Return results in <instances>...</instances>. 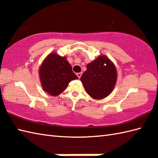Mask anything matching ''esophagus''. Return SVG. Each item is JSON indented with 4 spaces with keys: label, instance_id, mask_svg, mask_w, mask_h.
<instances>
[{
    "label": "esophagus",
    "instance_id": "34e87169",
    "mask_svg": "<svg viewBox=\"0 0 158 158\" xmlns=\"http://www.w3.org/2000/svg\"><path fill=\"white\" fill-rule=\"evenodd\" d=\"M76 75L78 77V78H80V77H81V76H82V73H77Z\"/></svg>",
    "mask_w": 158,
    "mask_h": 158
}]
</instances>
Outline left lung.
I'll list each match as a JSON object with an SVG mask.
<instances>
[{
	"mask_svg": "<svg viewBox=\"0 0 158 158\" xmlns=\"http://www.w3.org/2000/svg\"><path fill=\"white\" fill-rule=\"evenodd\" d=\"M80 80L87 93L94 99L108 96L117 81V70L114 64L105 56L101 55L87 65Z\"/></svg>",
	"mask_w": 158,
	"mask_h": 158,
	"instance_id": "1",
	"label": "left lung"
}]
</instances>
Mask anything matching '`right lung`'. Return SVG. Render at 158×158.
Listing matches in <instances>:
<instances>
[{
    "instance_id": "right-lung-1",
    "label": "right lung",
    "mask_w": 158,
    "mask_h": 158,
    "mask_svg": "<svg viewBox=\"0 0 158 158\" xmlns=\"http://www.w3.org/2000/svg\"><path fill=\"white\" fill-rule=\"evenodd\" d=\"M43 90L53 96H58L67 89L71 80L78 79L66 57L52 53L44 59L39 69Z\"/></svg>"
}]
</instances>
